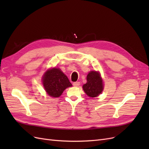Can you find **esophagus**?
Returning <instances> with one entry per match:
<instances>
[{"label":"esophagus","mask_w":149,"mask_h":149,"mask_svg":"<svg viewBox=\"0 0 149 149\" xmlns=\"http://www.w3.org/2000/svg\"><path fill=\"white\" fill-rule=\"evenodd\" d=\"M79 84H80V83H79V82H74L73 84V85L74 86H75V87L79 86Z\"/></svg>","instance_id":"1"}]
</instances>
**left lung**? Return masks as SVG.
<instances>
[{"mask_svg": "<svg viewBox=\"0 0 149 149\" xmlns=\"http://www.w3.org/2000/svg\"><path fill=\"white\" fill-rule=\"evenodd\" d=\"M87 83L83 86L85 93L90 97H95L102 93L104 89L102 79L98 71H91L87 75Z\"/></svg>", "mask_w": 149, "mask_h": 149, "instance_id": "8db88e82", "label": "left lung"}]
</instances>
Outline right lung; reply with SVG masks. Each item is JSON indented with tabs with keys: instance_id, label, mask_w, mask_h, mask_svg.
<instances>
[{
	"instance_id": "obj_1",
	"label": "right lung",
	"mask_w": 149,
	"mask_h": 149,
	"mask_svg": "<svg viewBox=\"0 0 149 149\" xmlns=\"http://www.w3.org/2000/svg\"><path fill=\"white\" fill-rule=\"evenodd\" d=\"M42 83L47 93L53 97H60L66 88L72 86L67 76L60 68H56L48 70L45 73Z\"/></svg>"
}]
</instances>
